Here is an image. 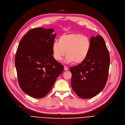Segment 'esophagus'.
I'll return each mask as SVG.
<instances>
[{"mask_svg":"<svg viewBox=\"0 0 125 125\" xmlns=\"http://www.w3.org/2000/svg\"><path fill=\"white\" fill-rule=\"evenodd\" d=\"M64 70H65V71H67V70H68V68L67 67V66H64Z\"/></svg>","mask_w":125,"mask_h":125,"instance_id":"esophagus-1","label":"esophagus"}]
</instances>
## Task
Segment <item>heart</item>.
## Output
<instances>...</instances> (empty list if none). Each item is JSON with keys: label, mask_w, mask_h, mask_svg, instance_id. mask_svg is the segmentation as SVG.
Returning <instances> with one entry per match:
<instances>
[{"label": "heart", "mask_w": 125, "mask_h": 125, "mask_svg": "<svg viewBox=\"0 0 125 125\" xmlns=\"http://www.w3.org/2000/svg\"><path fill=\"white\" fill-rule=\"evenodd\" d=\"M91 48V42L89 37L80 33H70L61 35L58 42L52 43V50L56 60H61L66 54L65 63L74 62L78 64L87 59Z\"/></svg>", "instance_id": "heart-1"}]
</instances>
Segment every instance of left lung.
Instances as JSON below:
<instances>
[{
  "label": "left lung",
  "instance_id": "left-lung-1",
  "mask_svg": "<svg viewBox=\"0 0 125 125\" xmlns=\"http://www.w3.org/2000/svg\"><path fill=\"white\" fill-rule=\"evenodd\" d=\"M89 54L83 62L71 67V86L74 92L83 99L96 96L107 82L110 64L109 52L103 37L92 36Z\"/></svg>",
  "mask_w": 125,
  "mask_h": 125
}]
</instances>
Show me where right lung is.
Wrapping results in <instances>:
<instances>
[{
  "mask_svg": "<svg viewBox=\"0 0 125 125\" xmlns=\"http://www.w3.org/2000/svg\"><path fill=\"white\" fill-rule=\"evenodd\" d=\"M53 29L38 27L29 30L20 42L15 57L20 87L35 98L46 96L53 87L63 65L52 56L56 35Z\"/></svg>",
  "mask_w": 125,
  "mask_h": 125,
  "instance_id": "right-lung-1",
  "label": "right lung"
}]
</instances>
